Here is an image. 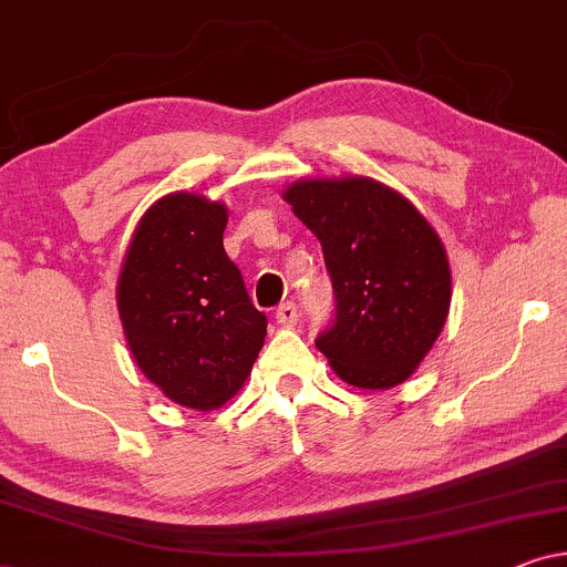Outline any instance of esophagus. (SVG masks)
<instances>
[{"instance_id":"34e87169","label":"esophagus","mask_w":567,"mask_h":567,"mask_svg":"<svg viewBox=\"0 0 567 567\" xmlns=\"http://www.w3.org/2000/svg\"><path fill=\"white\" fill-rule=\"evenodd\" d=\"M276 322L281 324V328H293V324L299 322V309L293 301H286V305H281L276 309Z\"/></svg>"}]
</instances>
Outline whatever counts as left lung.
<instances>
[{
	"instance_id": "1",
	"label": "left lung",
	"mask_w": 567,
	"mask_h": 567,
	"mask_svg": "<svg viewBox=\"0 0 567 567\" xmlns=\"http://www.w3.org/2000/svg\"><path fill=\"white\" fill-rule=\"evenodd\" d=\"M322 245L336 317L317 348L343 382H405L444 328L452 270L436 229L405 196L371 177H315L284 190Z\"/></svg>"
}]
</instances>
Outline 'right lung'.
I'll list each match as a JSON object with an SVG mask.
<instances>
[{
  "label": "right lung",
  "mask_w": 567,
  "mask_h": 567,
  "mask_svg": "<svg viewBox=\"0 0 567 567\" xmlns=\"http://www.w3.org/2000/svg\"><path fill=\"white\" fill-rule=\"evenodd\" d=\"M227 219V206L196 193L159 198L131 237L115 291L144 377L204 413L243 390L268 328L224 252Z\"/></svg>",
  "instance_id": "1"
}]
</instances>
